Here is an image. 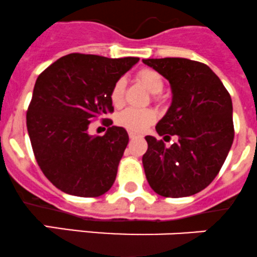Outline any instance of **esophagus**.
I'll list each match as a JSON object with an SVG mask.
<instances>
[{
	"instance_id": "1",
	"label": "esophagus",
	"mask_w": 257,
	"mask_h": 257,
	"mask_svg": "<svg viewBox=\"0 0 257 257\" xmlns=\"http://www.w3.org/2000/svg\"><path fill=\"white\" fill-rule=\"evenodd\" d=\"M137 137H139V134L134 133V132H129V138L134 139V138H137Z\"/></svg>"
}]
</instances>
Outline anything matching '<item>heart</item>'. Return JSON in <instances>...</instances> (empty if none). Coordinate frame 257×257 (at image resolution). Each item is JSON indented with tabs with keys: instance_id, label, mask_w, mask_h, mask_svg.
Wrapping results in <instances>:
<instances>
[{
	"instance_id": "b5f03b06",
	"label": "heart",
	"mask_w": 257,
	"mask_h": 257,
	"mask_svg": "<svg viewBox=\"0 0 257 257\" xmlns=\"http://www.w3.org/2000/svg\"><path fill=\"white\" fill-rule=\"evenodd\" d=\"M137 80L152 94H159L163 90V80L157 71L152 69H143L137 74ZM124 88L125 83L123 79L116 81L110 91V101L114 106L123 104ZM157 113L152 109H134L126 108L116 115V123L129 132L139 133L148 128L156 121Z\"/></svg>"
}]
</instances>
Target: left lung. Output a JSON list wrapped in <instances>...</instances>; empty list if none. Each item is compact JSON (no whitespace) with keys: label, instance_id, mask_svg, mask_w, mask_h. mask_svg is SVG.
<instances>
[{"label":"left lung","instance_id":"obj_1","mask_svg":"<svg viewBox=\"0 0 257 257\" xmlns=\"http://www.w3.org/2000/svg\"><path fill=\"white\" fill-rule=\"evenodd\" d=\"M143 62L166 78L172 90L171 106L157 123V133L178 137L171 147L146 137L148 149L142 162L147 181L163 197L195 195L215 179L232 146L231 96L205 64L183 57Z\"/></svg>","mask_w":257,"mask_h":257}]
</instances>
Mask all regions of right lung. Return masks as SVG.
<instances>
[{
  "label": "right lung",
  "instance_id": "obj_1",
  "mask_svg": "<svg viewBox=\"0 0 257 257\" xmlns=\"http://www.w3.org/2000/svg\"><path fill=\"white\" fill-rule=\"evenodd\" d=\"M138 61L70 54L37 78L26 114L27 132L40 168L62 192L98 197L113 186L128 133L113 125L95 137L88 129L93 118L114 110L111 88Z\"/></svg>",
  "mask_w": 257,
  "mask_h": 257
}]
</instances>
